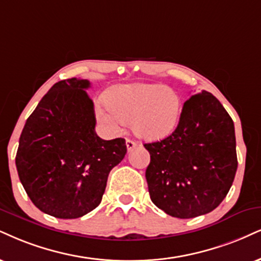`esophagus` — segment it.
I'll return each mask as SVG.
<instances>
[{
	"mask_svg": "<svg viewBox=\"0 0 261 261\" xmlns=\"http://www.w3.org/2000/svg\"><path fill=\"white\" fill-rule=\"evenodd\" d=\"M125 146H127V150L128 151H130V150H133L134 147L138 146V143H137V141L127 139V140H125Z\"/></svg>",
	"mask_w": 261,
	"mask_h": 261,
	"instance_id": "esophagus-1",
	"label": "esophagus"
}]
</instances>
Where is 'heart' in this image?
<instances>
[{"mask_svg": "<svg viewBox=\"0 0 261 261\" xmlns=\"http://www.w3.org/2000/svg\"><path fill=\"white\" fill-rule=\"evenodd\" d=\"M181 99L163 85H122L112 88L106 98L95 102V116L102 127L112 133L123 129L125 121L144 139H161L178 124Z\"/></svg>", "mask_w": 261, "mask_h": 261, "instance_id": "1", "label": "heart"}]
</instances>
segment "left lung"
I'll return each instance as SVG.
<instances>
[{
    "instance_id": "1",
    "label": "left lung",
    "mask_w": 261,
    "mask_h": 261,
    "mask_svg": "<svg viewBox=\"0 0 261 261\" xmlns=\"http://www.w3.org/2000/svg\"><path fill=\"white\" fill-rule=\"evenodd\" d=\"M144 146L150 152V198L165 213L190 219L209 213L226 197L239 165L234 127L209 92L185 101L169 137Z\"/></svg>"
}]
</instances>
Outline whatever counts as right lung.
I'll return each instance as SVG.
<instances>
[{
  "mask_svg": "<svg viewBox=\"0 0 261 261\" xmlns=\"http://www.w3.org/2000/svg\"><path fill=\"white\" fill-rule=\"evenodd\" d=\"M88 80L57 82L27 120L15 156L18 175L43 213L76 219L100 204L110 170L127 153L125 140L95 133Z\"/></svg>",
  "mask_w": 261,
  "mask_h": 261,
  "instance_id": "right-lung-1",
  "label": "right lung"
}]
</instances>
